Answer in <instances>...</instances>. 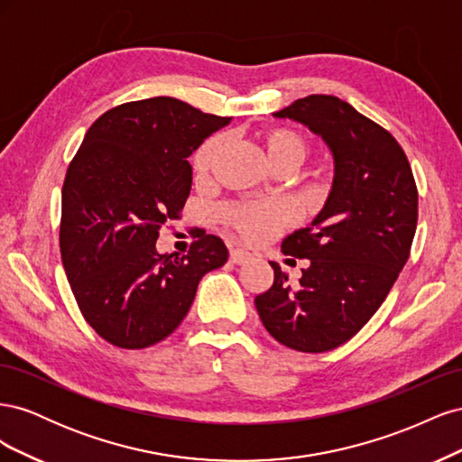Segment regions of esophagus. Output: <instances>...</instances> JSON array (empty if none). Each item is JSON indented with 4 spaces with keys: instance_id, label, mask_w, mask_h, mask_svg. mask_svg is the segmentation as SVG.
Masks as SVG:
<instances>
[{
    "instance_id": "1",
    "label": "esophagus",
    "mask_w": 462,
    "mask_h": 462,
    "mask_svg": "<svg viewBox=\"0 0 462 462\" xmlns=\"http://www.w3.org/2000/svg\"><path fill=\"white\" fill-rule=\"evenodd\" d=\"M229 260L233 263H245L250 260V253H246L245 248H229Z\"/></svg>"
}]
</instances>
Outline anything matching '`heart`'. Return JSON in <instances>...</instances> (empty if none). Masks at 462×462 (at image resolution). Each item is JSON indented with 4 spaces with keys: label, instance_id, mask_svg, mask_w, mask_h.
Here are the masks:
<instances>
[{
    "label": "heart",
    "instance_id": "b5f03b06",
    "mask_svg": "<svg viewBox=\"0 0 462 462\" xmlns=\"http://www.w3.org/2000/svg\"><path fill=\"white\" fill-rule=\"evenodd\" d=\"M258 146L262 150L263 160L268 162L272 170H289L291 173L299 170L310 153V143L300 133L277 127L265 129L258 134ZM223 148L219 136L209 138L204 143L192 158V171L199 180H204L212 170ZM219 217L223 223L239 233L246 241H262L272 235L275 229L283 227L291 221L289 208L282 202H250V204H231L219 209Z\"/></svg>",
    "mask_w": 462,
    "mask_h": 462
}]
</instances>
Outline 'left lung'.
<instances>
[{"instance_id":"8db88e82","label":"left lung","mask_w":462,"mask_h":462,"mask_svg":"<svg viewBox=\"0 0 462 462\" xmlns=\"http://www.w3.org/2000/svg\"><path fill=\"white\" fill-rule=\"evenodd\" d=\"M273 116L321 136L333 183L310 226L282 243L283 254L310 260L299 283L270 262L273 285L254 302L275 341L326 353L355 337L397 282L414 239L418 190L393 134L337 96H306Z\"/></svg>"}]
</instances>
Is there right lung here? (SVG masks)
<instances>
[{
  "instance_id": "add662e5",
  "label": "right lung",
  "mask_w": 462,
  "mask_h": 462,
  "mask_svg": "<svg viewBox=\"0 0 462 462\" xmlns=\"http://www.w3.org/2000/svg\"><path fill=\"white\" fill-rule=\"evenodd\" d=\"M231 117L170 96L117 106L97 117L69 163L60 246L79 309L121 348H146L187 316L200 279L227 262L216 235L197 231L189 253L160 254L167 219L192 185L189 156Z\"/></svg>"
}]
</instances>
